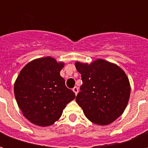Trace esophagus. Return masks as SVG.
Here are the masks:
<instances>
[{
  "instance_id": "1",
  "label": "esophagus",
  "mask_w": 148,
  "mask_h": 148,
  "mask_svg": "<svg viewBox=\"0 0 148 148\" xmlns=\"http://www.w3.org/2000/svg\"><path fill=\"white\" fill-rule=\"evenodd\" d=\"M73 91H74V93H75V94L77 95V93H78V88H77V87H76V86L74 87V88H73Z\"/></svg>"
}]
</instances>
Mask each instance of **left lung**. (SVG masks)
Masks as SVG:
<instances>
[{
  "label": "left lung",
  "instance_id": "8db88e82",
  "mask_svg": "<svg viewBox=\"0 0 148 148\" xmlns=\"http://www.w3.org/2000/svg\"><path fill=\"white\" fill-rule=\"evenodd\" d=\"M82 85L76 101L91 122L108 125L123 112L130 97V83L116 65L97 59L91 64L75 62Z\"/></svg>",
  "mask_w": 148,
  "mask_h": 148
}]
</instances>
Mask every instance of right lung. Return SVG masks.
<instances>
[{"instance_id": "right-lung-1", "label": "right lung", "mask_w": 148, "mask_h": 148, "mask_svg": "<svg viewBox=\"0 0 148 148\" xmlns=\"http://www.w3.org/2000/svg\"><path fill=\"white\" fill-rule=\"evenodd\" d=\"M63 62L51 57L30 62L18 75L14 85L15 97L25 117L41 127L58 121L75 93L65 85L60 76Z\"/></svg>"}]
</instances>
